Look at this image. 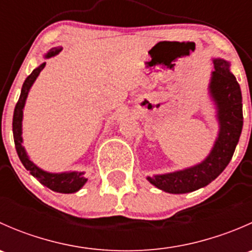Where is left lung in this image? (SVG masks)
Instances as JSON below:
<instances>
[{"mask_svg":"<svg viewBox=\"0 0 252 252\" xmlns=\"http://www.w3.org/2000/svg\"><path fill=\"white\" fill-rule=\"evenodd\" d=\"M208 86L211 97L217 106L220 133L210 155L190 168L173 173L147 177V180L158 189L171 194H185L204 188L215 180L232 159L243 129V97L240 85L229 70V62L220 58L213 60Z\"/></svg>","mask_w":252,"mask_h":252,"instance_id":"obj_1","label":"left lung"}]
</instances>
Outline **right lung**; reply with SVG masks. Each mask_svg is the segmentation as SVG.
Returning a JSON list of instances; mask_svg holds the SVG:
<instances>
[{"mask_svg":"<svg viewBox=\"0 0 252 252\" xmlns=\"http://www.w3.org/2000/svg\"><path fill=\"white\" fill-rule=\"evenodd\" d=\"M62 51V47H53L51 48L47 52V55L45 57H53V56L58 55V53ZM46 63H42L40 64L36 69H34L32 72V74L25 79L24 84H23L22 91H20L19 100H18L16 108H14L13 113V138H14V144H16V150L17 154L19 156L20 162L23 163V166L27 168V171L30 172V174L32 177L36 178L42 185L47 187L48 189L53 190V191L57 192H63V194H70V192L78 191L79 189H81L84 184L86 183V178L84 177V172H65V173H48L46 171H42L41 168H39L37 166H35L32 161L28 157L27 152H25L24 146L22 145L23 138H22V119H23V108H24L25 100L28 97V94H29L30 88L34 84V81L36 80V78L39 77L40 72L45 68Z\"/></svg>","mask_w":252,"mask_h":252,"instance_id":"obj_1","label":"right lung"}]
</instances>
